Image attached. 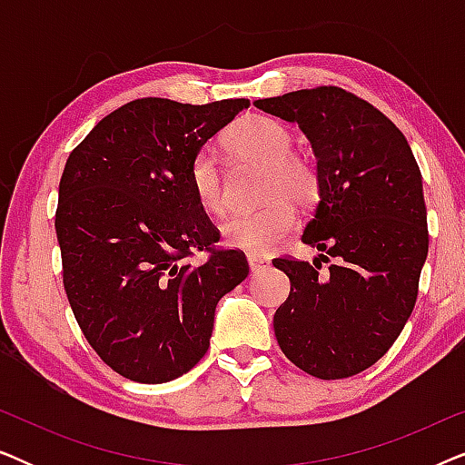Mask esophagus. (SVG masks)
Masks as SVG:
<instances>
[{"label": "esophagus", "mask_w": 465, "mask_h": 465, "mask_svg": "<svg viewBox=\"0 0 465 465\" xmlns=\"http://www.w3.org/2000/svg\"><path fill=\"white\" fill-rule=\"evenodd\" d=\"M247 264H250L252 272H260L262 269H266V266H269V260L262 258V256H256V253H247Z\"/></svg>", "instance_id": "1"}]
</instances>
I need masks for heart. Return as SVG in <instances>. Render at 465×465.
<instances>
[{"instance_id":"1","label":"heart","mask_w":465,"mask_h":465,"mask_svg":"<svg viewBox=\"0 0 465 465\" xmlns=\"http://www.w3.org/2000/svg\"><path fill=\"white\" fill-rule=\"evenodd\" d=\"M294 137L279 120L245 116L226 133V148L237 158H250L266 164L264 207L234 213L222 224V237L228 245L250 253H269L294 231L296 212L288 196L298 205H309L320 190V177L309 158L292 152ZM188 182L199 205L209 213L226 209L224 175L212 150L196 152L188 167Z\"/></svg>"}]
</instances>
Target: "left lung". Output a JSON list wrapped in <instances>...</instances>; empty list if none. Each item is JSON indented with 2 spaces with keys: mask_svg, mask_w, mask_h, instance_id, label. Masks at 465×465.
I'll list each match as a JSON object with an SVG mask.
<instances>
[{
  "mask_svg": "<svg viewBox=\"0 0 465 465\" xmlns=\"http://www.w3.org/2000/svg\"><path fill=\"white\" fill-rule=\"evenodd\" d=\"M256 107L309 137L320 203L302 243L333 260L326 272L319 258L272 260L292 285L272 320L277 342L311 377H353L390 351L415 309L430 245L421 171L402 131L339 86L258 99Z\"/></svg>",
  "mask_w": 465,
  "mask_h": 465,
  "instance_id": "8db88e82",
  "label": "left lung"
}]
</instances>
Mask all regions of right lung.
Wrapping results in <instances>:
<instances>
[{
    "label": "right lung",
    "instance_id": "add662e5",
    "mask_svg": "<svg viewBox=\"0 0 465 465\" xmlns=\"http://www.w3.org/2000/svg\"><path fill=\"white\" fill-rule=\"evenodd\" d=\"M247 99L205 105L135 99L69 154L54 228L75 322L112 371L167 383L207 353L215 304L250 272L188 182L193 156ZM205 251L203 265L187 258Z\"/></svg>",
    "mask_w": 465,
    "mask_h": 465
}]
</instances>
